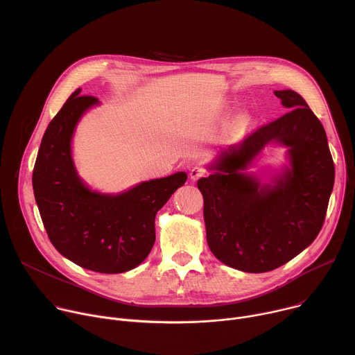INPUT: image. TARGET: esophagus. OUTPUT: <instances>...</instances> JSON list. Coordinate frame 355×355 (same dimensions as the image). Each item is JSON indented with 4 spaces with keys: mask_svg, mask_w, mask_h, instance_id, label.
<instances>
[{
    "mask_svg": "<svg viewBox=\"0 0 355 355\" xmlns=\"http://www.w3.org/2000/svg\"><path fill=\"white\" fill-rule=\"evenodd\" d=\"M205 175H207V168L200 167V166H195V167H192V170L189 171V177H191V180H193V181H196V180L202 178V177H205Z\"/></svg>",
    "mask_w": 355,
    "mask_h": 355,
    "instance_id": "34e87169",
    "label": "esophagus"
}]
</instances>
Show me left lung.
<instances>
[{
    "label": "left lung",
    "instance_id": "obj_1",
    "mask_svg": "<svg viewBox=\"0 0 355 355\" xmlns=\"http://www.w3.org/2000/svg\"><path fill=\"white\" fill-rule=\"evenodd\" d=\"M289 110L229 146L218 173L198 180L211 251L245 272L272 271L319 234L334 185V163L323 125L297 92H274ZM270 141L290 147L291 170L274 187H260L239 170Z\"/></svg>",
    "mask_w": 355,
    "mask_h": 355
}]
</instances>
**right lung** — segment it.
<instances>
[{"label":"right lung","instance_id":"obj_1","mask_svg":"<svg viewBox=\"0 0 355 355\" xmlns=\"http://www.w3.org/2000/svg\"><path fill=\"white\" fill-rule=\"evenodd\" d=\"M76 89L49 123L32 185L39 214L55 248L74 264L101 274L137 267L156 240L155 218L187 174L150 180L119 195L91 192L78 178L70 141L81 115L98 98Z\"/></svg>","mask_w":355,"mask_h":355}]
</instances>
